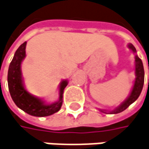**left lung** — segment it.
<instances>
[{"instance_id":"left-lung-1","label":"left lung","mask_w":149,"mask_h":149,"mask_svg":"<svg viewBox=\"0 0 149 149\" xmlns=\"http://www.w3.org/2000/svg\"><path fill=\"white\" fill-rule=\"evenodd\" d=\"M128 48L133 52L136 53V49L135 47L132 44H128ZM135 74H136V79H135V83L132 88V91L131 92L130 95L128 96V98L125 100L123 103H122L118 107H116L115 110L111 111H107L106 110H100L101 112L103 113H111V114H116V113H120L123 111L124 110H126L127 108L130 106L131 104H132L135 100L138 98V96L140 95V94L142 92L143 87V83H144V69H143V64L142 60L138 58V55L135 56Z\"/></svg>"}]
</instances>
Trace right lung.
Returning a JSON list of instances; mask_svg holds the SVG:
<instances>
[{"mask_svg": "<svg viewBox=\"0 0 149 149\" xmlns=\"http://www.w3.org/2000/svg\"><path fill=\"white\" fill-rule=\"evenodd\" d=\"M26 42H25L17 49L9 66L7 82L11 98L20 109L29 115L34 116L52 115L58 111L62 107L63 90L68 85V81L63 80L61 82L59 86V99L57 102L50 105L44 104L41 99L28 93L22 84L21 71V63L26 56Z\"/></svg>", "mask_w": 149, "mask_h": 149, "instance_id": "add662e5", "label": "right lung"}]
</instances>
